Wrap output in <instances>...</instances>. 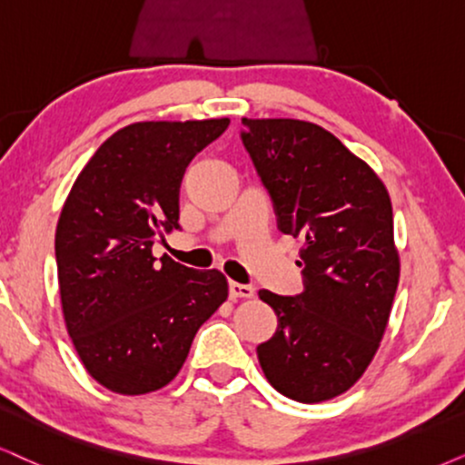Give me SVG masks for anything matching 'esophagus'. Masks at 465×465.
I'll return each mask as SVG.
<instances>
[{"instance_id":"34e87169","label":"esophagus","mask_w":465,"mask_h":465,"mask_svg":"<svg viewBox=\"0 0 465 465\" xmlns=\"http://www.w3.org/2000/svg\"><path fill=\"white\" fill-rule=\"evenodd\" d=\"M229 296L236 301V298H252L255 296V290H252L251 285H244V283H236V281H232L229 283Z\"/></svg>"}]
</instances>
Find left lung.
Segmentation results:
<instances>
[{
    "label": "left lung",
    "instance_id": "8db88e82",
    "mask_svg": "<svg viewBox=\"0 0 465 465\" xmlns=\"http://www.w3.org/2000/svg\"><path fill=\"white\" fill-rule=\"evenodd\" d=\"M242 143L283 233L301 238L304 292L260 298L279 328L257 348L281 395L320 403L371 364L399 283L392 205L378 173L313 122L242 117Z\"/></svg>",
    "mask_w": 465,
    "mask_h": 465
}]
</instances>
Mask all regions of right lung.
<instances>
[{"instance_id":"obj_1","label":"right lung","mask_w":465,"mask_h":465,"mask_svg":"<svg viewBox=\"0 0 465 465\" xmlns=\"http://www.w3.org/2000/svg\"><path fill=\"white\" fill-rule=\"evenodd\" d=\"M227 117L134 122L76 175L55 232L66 331L81 362L117 395H145L180 373L199 326L227 301L219 270H193L152 244L178 229L180 184Z\"/></svg>"}]
</instances>
